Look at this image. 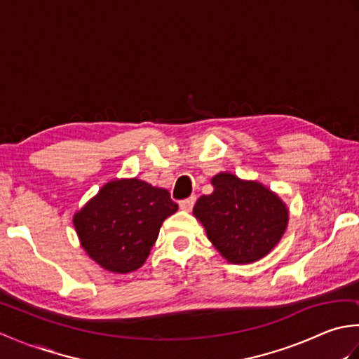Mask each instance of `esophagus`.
I'll use <instances>...</instances> for the list:
<instances>
[{"mask_svg": "<svg viewBox=\"0 0 359 359\" xmlns=\"http://www.w3.org/2000/svg\"><path fill=\"white\" fill-rule=\"evenodd\" d=\"M194 203H196V197H194V196H191V197H188V199L182 201L179 205H180V210H184V211H191V210H193V207H194Z\"/></svg>", "mask_w": 359, "mask_h": 359, "instance_id": "esophagus-1", "label": "esophagus"}]
</instances>
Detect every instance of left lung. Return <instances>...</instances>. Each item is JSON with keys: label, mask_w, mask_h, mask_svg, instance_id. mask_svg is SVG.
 I'll use <instances>...</instances> for the list:
<instances>
[{"label": "left lung", "mask_w": 359, "mask_h": 359, "mask_svg": "<svg viewBox=\"0 0 359 359\" xmlns=\"http://www.w3.org/2000/svg\"><path fill=\"white\" fill-rule=\"evenodd\" d=\"M211 185L215 191L197 199L193 215L219 253L231 264L269 255L287 230V205L259 182L230 172L216 174Z\"/></svg>", "instance_id": "1"}]
</instances>
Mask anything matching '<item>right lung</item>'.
I'll list each match as a JSON object with an SVG mask.
<instances>
[{
  "label": "right lung",
  "instance_id": "add662e5",
  "mask_svg": "<svg viewBox=\"0 0 359 359\" xmlns=\"http://www.w3.org/2000/svg\"><path fill=\"white\" fill-rule=\"evenodd\" d=\"M177 210L163 188L135 177L112 180L74 216V226L90 259L129 273L144 264L163 220Z\"/></svg>",
  "mask_w": 359,
  "mask_h": 359
}]
</instances>
